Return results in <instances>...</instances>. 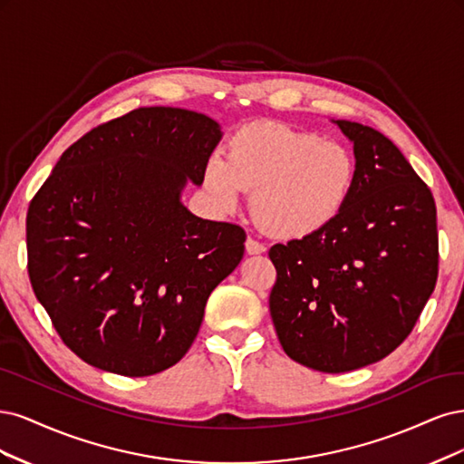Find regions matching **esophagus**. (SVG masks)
Masks as SVG:
<instances>
[{
	"label": "esophagus",
	"instance_id": "esophagus-1",
	"mask_svg": "<svg viewBox=\"0 0 464 464\" xmlns=\"http://www.w3.org/2000/svg\"><path fill=\"white\" fill-rule=\"evenodd\" d=\"M245 246H246V252H248V254H260V252L266 250V246H264L260 241H256V238H252V237L246 238Z\"/></svg>",
	"mask_w": 464,
	"mask_h": 464
}]
</instances>
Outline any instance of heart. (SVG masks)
I'll return each mask as SVG.
<instances>
[{
    "mask_svg": "<svg viewBox=\"0 0 464 464\" xmlns=\"http://www.w3.org/2000/svg\"><path fill=\"white\" fill-rule=\"evenodd\" d=\"M204 183L226 210L254 190L252 214L260 227L279 238H304L325 229L347 206L356 160L349 146L316 132L258 121L233 134L226 160L208 161Z\"/></svg>",
    "mask_w": 464,
    "mask_h": 464,
    "instance_id": "1",
    "label": "heart"
}]
</instances>
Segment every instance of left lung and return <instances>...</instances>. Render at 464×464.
<instances>
[{
	"mask_svg": "<svg viewBox=\"0 0 464 464\" xmlns=\"http://www.w3.org/2000/svg\"><path fill=\"white\" fill-rule=\"evenodd\" d=\"M356 183L316 235L274 245L270 312L283 351L327 373L368 366L409 337L438 281L436 202L399 148L339 119Z\"/></svg>",
	"mask_w": 464,
	"mask_h": 464,
	"instance_id": "1",
	"label": "left lung"
}]
</instances>
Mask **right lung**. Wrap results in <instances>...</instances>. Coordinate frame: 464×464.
<instances>
[{
    "label": "right lung",
    "mask_w": 464,
    "mask_h": 464,
    "mask_svg": "<svg viewBox=\"0 0 464 464\" xmlns=\"http://www.w3.org/2000/svg\"><path fill=\"white\" fill-rule=\"evenodd\" d=\"M221 139L214 119L139 108L71 144L26 214L28 277L57 335L84 362L142 378L177 364L246 233L192 216Z\"/></svg>",
    "instance_id": "add662e5"
}]
</instances>
